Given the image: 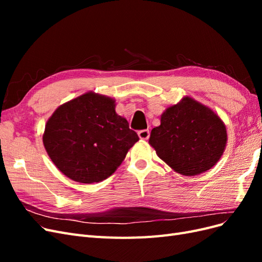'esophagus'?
Instances as JSON below:
<instances>
[{
	"label": "esophagus",
	"mask_w": 262,
	"mask_h": 262,
	"mask_svg": "<svg viewBox=\"0 0 262 262\" xmlns=\"http://www.w3.org/2000/svg\"><path fill=\"white\" fill-rule=\"evenodd\" d=\"M139 138L141 140H147L149 138V131L148 130H141L138 132Z\"/></svg>",
	"instance_id": "34e87169"
}]
</instances>
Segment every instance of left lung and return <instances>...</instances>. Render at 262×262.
<instances>
[{
	"label": "left lung",
	"mask_w": 262,
	"mask_h": 262,
	"mask_svg": "<svg viewBox=\"0 0 262 262\" xmlns=\"http://www.w3.org/2000/svg\"><path fill=\"white\" fill-rule=\"evenodd\" d=\"M226 142V126L217 114L189 96L165 110L148 140L157 156L184 176L211 169Z\"/></svg>",
	"instance_id": "1"
}]
</instances>
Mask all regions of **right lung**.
<instances>
[{"mask_svg":"<svg viewBox=\"0 0 262 262\" xmlns=\"http://www.w3.org/2000/svg\"><path fill=\"white\" fill-rule=\"evenodd\" d=\"M115 108L114 98L87 92L58 107L48 119L42 136L45 148L70 179L82 184L105 180L139 141Z\"/></svg>","mask_w":262,"mask_h":262,"instance_id":"1","label":"right lung"}]
</instances>
